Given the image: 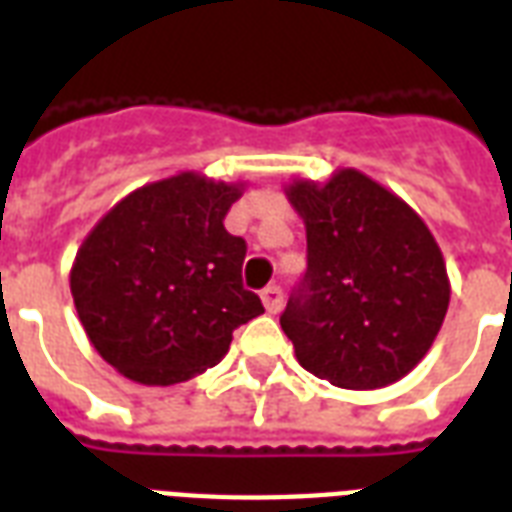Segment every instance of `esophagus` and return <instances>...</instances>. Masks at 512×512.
<instances>
[{"label": "esophagus", "instance_id": "esophagus-1", "mask_svg": "<svg viewBox=\"0 0 512 512\" xmlns=\"http://www.w3.org/2000/svg\"><path fill=\"white\" fill-rule=\"evenodd\" d=\"M260 297H263V305H265V311L268 313H279L281 311V305H284V292H281V287H265L263 292H260Z\"/></svg>", "mask_w": 512, "mask_h": 512}]
</instances>
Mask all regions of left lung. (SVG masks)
I'll list each match as a JSON object with an SVG mask.
<instances>
[{
  "label": "left lung",
  "mask_w": 512,
  "mask_h": 512,
  "mask_svg": "<svg viewBox=\"0 0 512 512\" xmlns=\"http://www.w3.org/2000/svg\"><path fill=\"white\" fill-rule=\"evenodd\" d=\"M284 191L308 239V271L281 313L300 366L350 390L406 377L436 340L452 295L430 228L353 167Z\"/></svg>",
  "instance_id": "8db88e82"
}]
</instances>
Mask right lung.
Masks as SVG:
<instances>
[{
	"label": "right lung",
	"instance_id": "obj_1",
	"mask_svg": "<svg viewBox=\"0 0 512 512\" xmlns=\"http://www.w3.org/2000/svg\"><path fill=\"white\" fill-rule=\"evenodd\" d=\"M241 193L244 183L180 172L127 193L82 241L71 265L76 313L127 380H191L263 313L241 284L247 241L223 225Z\"/></svg>",
	"mask_w": 512,
	"mask_h": 512
}]
</instances>
